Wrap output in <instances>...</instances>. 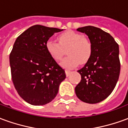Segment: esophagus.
I'll return each instance as SVG.
<instances>
[{
    "instance_id": "obj_1",
    "label": "esophagus",
    "mask_w": 128,
    "mask_h": 128,
    "mask_svg": "<svg viewBox=\"0 0 128 128\" xmlns=\"http://www.w3.org/2000/svg\"><path fill=\"white\" fill-rule=\"evenodd\" d=\"M65 72H66V75L67 77L70 75V70H65Z\"/></svg>"
}]
</instances>
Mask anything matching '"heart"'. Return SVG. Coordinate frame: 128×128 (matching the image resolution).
<instances>
[{
	"mask_svg": "<svg viewBox=\"0 0 128 128\" xmlns=\"http://www.w3.org/2000/svg\"><path fill=\"white\" fill-rule=\"evenodd\" d=\"M58 42L48 40L46 48L50 57L57 61L60 60L67 50L68 57L61 62V66L72 69L78 66L80 62L84 64L88 61L92 53V44L90 40L82 34L67 31L59 35Z\"/></svg>",
	"mask_w": 128,
	"mask_h": 128,
	"instance_id": "obj_1",
	"label": "heart"
}]
</instances>
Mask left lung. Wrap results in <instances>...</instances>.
<instances>
[{
	"mask_svg": "<svg viewBox=\"0 0 128 128\" xmlns=\"http://www.w3.org/2000/svg\"><path fill=\"white\" fill-rule=\"evenodd\" d=\"M77 30L88 36L92 53L85 66L78 70L82 80L75 87V93L82 102L96 104L112 93L118 82L121 70L118 44L108 33L95 26Z\"/></svg>",
	"mask_w": 128,
	"mask_h": 128,
	"instance_id": "8db88e82",
	"label": "left lung"
}]
</instances>
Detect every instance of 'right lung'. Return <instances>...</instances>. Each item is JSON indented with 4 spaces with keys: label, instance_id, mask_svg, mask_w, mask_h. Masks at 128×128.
Masks as SVG:
<instances>
[{
    "label": "right lung",
    "instance_id": "add662e5",
    "mask_svg": "<svg viewBox=\"0 0 128 128\" xmlns=\"http://www.w3.org/2000/svg\"><path fill=\"white\" fill-rule=\"evenodd\" d=\"M62 29L34 25L16 40L10 55L12 79L18 94L30 104L50 102L66 78L64 70L48 53L46 43Z\"/></svg>",
    "mask_w": 128,
    "mask_h": 128
}]
</instances>
